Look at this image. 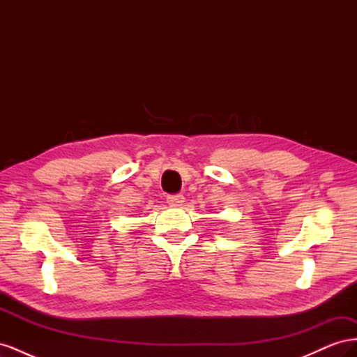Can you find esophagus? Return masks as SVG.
<instances>
[{
	"label": "esophagus",
	"instance_id": "1",
	"mask_svg": "<svg viewBox=\"0 0 357 357\" xmlns=\"http://www.w3.org/2000/svg\"><path fill=\"white\" fill-rule=\"evenodd\" d=\"M167 202L171 205V207H181L185 204V197L181 193H177V195H169L167 198Z\"/></svg>",
	"mask_w": 357,
	"mask_h": 357
}]
</instances>
